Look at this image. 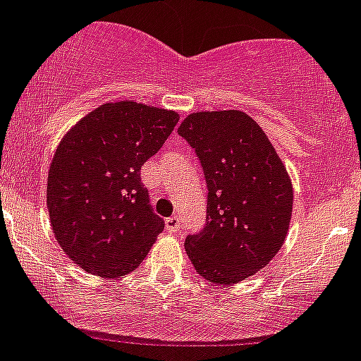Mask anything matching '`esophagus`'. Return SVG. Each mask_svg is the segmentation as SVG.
I'll return each mask as SVG.
<instances>
[{
  "instance_id": "obj_1",
  "label": "esophagus",
  "mask_w": 361,
  "mask_h": 361,
  "mask_svg": "<svg viewBox=\"0 0 361 361\" xmlns=\"http://www.w3.org/2000/svg\"><path fill=\"white\" fill-rule=\"evenodd\" d=\"M165 228H167L169 233H178L180 231V219H178V216H171V218L165 219Z\"/></svg>"
}]
</instances>
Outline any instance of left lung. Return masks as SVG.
Segmentation results:
<instances>
[{
    "instance_id": "left-lung-1",
    "label": "left lung",
    "mask_w": 361,
    "mask_h": 361,
    "mask_svg": "<svg viewBox=\"0 0 361 361\" xmlns=\"http://www.w3.org/2000/svg\"><path fill=\"white\" fill-rule=\"evenodd\" d=\"M178 134L194 149L207 181V221L185 240L194 269L218 285L240 283L283 245L293 183L267 134L241 111L192 112Z\"/></svg>"
}]
</instances>
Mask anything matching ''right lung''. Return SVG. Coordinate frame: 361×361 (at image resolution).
Masks as SVG:
<instances>
[{
  "instance_id": "1",
  "label": "right lung",
  "mask_w": 361,
  "mask_h": 361,
  "mask_svg": "<svg viewBox=\"0 0 361 361\" xmlns=\"http://www.w3.org/2000/svg\"><path fill=\"white\" fill-rule=\"evenodd\" d=\"M178 120L174 111L125 99L94 109L65 134L50 163L47 207L78 267L118 278L143 262L165 221L150 207L142 167Z\"/></svg>"
}]
</instances>
